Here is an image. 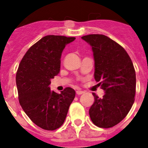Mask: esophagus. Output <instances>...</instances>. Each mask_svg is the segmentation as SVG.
I'll list each match as a JSON object with an SVG mask.
<instances>
[{"mask_svg":"<svg viewBox=\"0 0 148 148\" xmlns=\"http://www.w3.org/2000/svg\"><path fill=\"white\" fill-rule=\"evenodd\" d=\"M84 91H83V90H77L76 91V94L77 95H82V94H84Z\"/></svg>","mask_w":148,"mask_h":148,"instance_id":"34e87169","label":"esophagus"}]
</instances>
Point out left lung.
I'll return each mask as SVG.
<instances>
[{"label": "left lung", "mask_w": 148, "mask_h": 148, "mask_svg": "<svg viewBox=\"0 0 148 148\" xmlns=\"http://www.w3.org/2000/svg\"><path fill=\"white\" fill-rule=\"evenodd\" d=\"M81 38L92 47L95 79L105 93L102 98L93 93L95 102L89 115L96 126L112 127L126 117L134 102L136 74L133 63L127 51L107 36L89 34Z\"/></svg>", "instance_id": "obj_1"}]
</instances>
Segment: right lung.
<instances>
[{
	"label": "right lung",
	"mask_w": 148,
	"mask_h": 148,
	"mask_svg": "<svg viewBox=\"0 0 148 148\" xmlns=\"http://www.w3.org/2000/svg\"><path fill=\"white\" fill-rule=\"evenodd\" d=\"M75 38L47 35L27 51L16 74L21 106L40 128L53 131L64 122L75 97V90L66 88L60 94L51 90V79L60 72V58L65 46Z\"/></svg>",
	"instance_id": "obj_1"
}]
</instances>
